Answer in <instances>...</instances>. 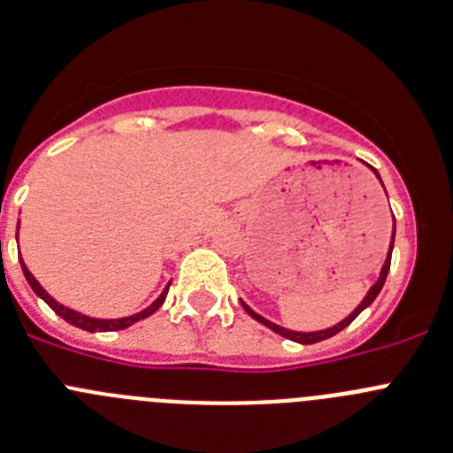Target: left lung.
<instances>
[{
  "label": "left lung",
  "instance_id": "1",
  "mask_svg": "<svg viewBox=\"0 0 453 453\" xmlns=\"http://www.w3.org/2000/svg\"><path fill=\"white\" fill-rule=\"evenodd\" d=\"M370 169H372V166H370ZM372 171H374V176L379 178L377 169H372ZM379 182H381V178H379ZM381 185H384V182H381ZM393 243H395V223H393V234H390V246H388V252H386V262H384V266H381V271H379V280H377V282L372 284V287H370V291L365 293V297H364V300H361V304H358V307L354 309V311L349 313V316H345L343 320H341V323L334 325V327L318 329V332H293V329L280 327V325L271 323V320H266V318H264V316H259V313H255V311H252L250 307H248L246 303H242V304H243V309H246V311H248V316L255 318L257 323L266 325L268 329H273V332L280 334V336L288 338V341H296V343H303V345L320 343V341H325V338H332V336H336L338 332H343V329L348 327L349 323H352V320H354V318L358 316V313H361V311H364L365 307H370V304L374 303V297L379 296V291H381V287H384V282H386V275H388V271H390V257H393Z\"/></svg>",
  "mask_w": 453,
  "mask_h": 453
}]
</instances>
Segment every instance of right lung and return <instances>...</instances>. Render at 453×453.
I'll return each mask as SVG.
<instances>
[{
    "label": "right lung",
    "instance_id": "right-lung-1",
    "mask_svg": "<svg viewBox=\"0 0 453 453\" xmlns=\"http://www.w3.org/2000/svg\"><path fill=\"white\" fill-rule=\"evenodd\" d=\"M15 236H18V234H15ZM19 264H22L24 277H27L28 287L34 288L35 296L42 297L44 303H47L49 307L54 309V311L58 313V316L63 318V320H67V323L74 325V327L85 329V332H117V329H126V327H130V325H135L137 320H144V318H149L150 313H156L157 309L162 307V303H165V300H166V291H169V284H171V282L166 284V288L160 293V297H157L156 303L149 304V307H146V309H142L140 313H133V316H126V318H92V316H85V313L74 311V309L65 307V304L56 303L54 297L49 296V293L44 291L42 287H40L38 280H35V277L31 275V271H28V268H27V264H24L22 259H19Z\"/></svg>",
    "mask_w": 453,
    "mask_h": 453
}]
</instances>
